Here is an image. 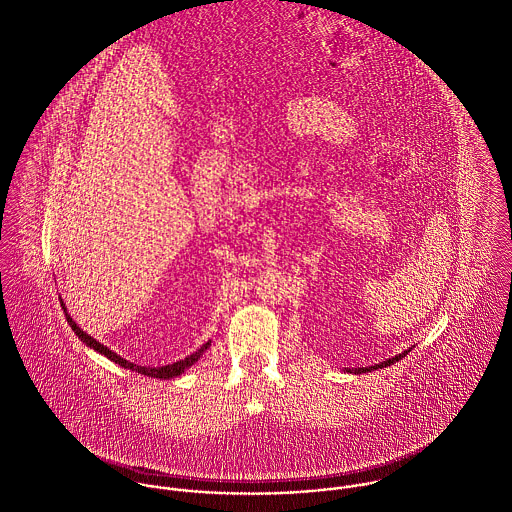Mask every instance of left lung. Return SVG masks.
<instances>
[{
    "label": "left lung",
    "mask_w": 512,
    "mask_h": 512,
    "mask_svg": "<svg viewBox=\"0 0 512 512\" xmlns=\"http://www.w3.org/2000/svg\"><path fill=\"white\" fill-rule=\"evenodd\" d=\"M409 351L411 349H407V351H403V353H399V355H395V357H391V359H387V361H383V363H379V365H373V367H361V369H345L347 373H355V375H361V373H371V371H377V369H383V367H391L393 363H397V361H401L405 355H409Z\"/></svg>",
    "instance_id": "left-lung-1"
}]
</instances>
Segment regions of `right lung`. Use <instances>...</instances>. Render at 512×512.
Returning a JSON list of instances; mask_svg holds the SVG:
<instances>
[{
    "label": "right lung",
    "mask_w": 512,
    "mask_h": 512,
    "mask_svg": "<svg viewBox=\"0 0 512 512\" xmlns=\"http://www.w3.org/2000/svg\"><path fill=\"white\" fill-rule=\"evenodd\" d=\"M61 309H63L65 319H67L69 327L73 329V333H75L89 349H93V351L105 355L109 361H113L115 365H119V367H123V369H129V371H135V373H139V375L153 377V379H173V377H179V375L185 373L191 365H195V363L201 359V355L207 351V347L211 345V343H205V345H203L201 349H197L193 355H187L185 359H181V361H177V363H173V365H165V367H141V365H135V363H131V361H125L123 357H119L117 353L109 351L105 345H101L99 341H95L91 335H87V333L67 315V309H65V303H63V301H61Z\"/></svg>",
    "instance_id": "right-lung-1"
}]
</instances>
